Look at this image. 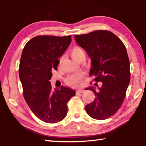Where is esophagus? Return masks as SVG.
<instances>
[{
	"label": "esophagus",
	"instance_id": "obj_1",
	"mask_svg": "<svg viewBox=\"0 0 146 146\" xmlns=\"http://www.w3.org/2000/svg\"><path fill=\"white\" fill-rule=\"evenodd\" d=\"M83 91H84V90H78L77 91H76V93H77V94L82 93Z\"/></svg>",
	"mask_w": 146,
	"mask_h": 146
}]
</instances>
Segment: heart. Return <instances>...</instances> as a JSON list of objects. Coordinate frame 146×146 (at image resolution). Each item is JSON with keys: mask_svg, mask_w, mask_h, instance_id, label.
Instances as JSON below:
<instances>
[{"mask_svg": "<svg viewBox=\"0 0 146 146\" xmlns=\"http://www.w3.org/2000/svg\"><path fill=\"white\" fill-rule=\"evenodd\" d=\"M70 55L71 57L76 62H78L82 59H85V53L83 49L79 46H75L72 48L70 51ZM64 57L62 56L58 60V66L60 67L62 64L63 62ZM84 78V73H79L73 74V75H70L66 78L65 82L68 85L73 86V87H76L80 85L82 82V79Z\"/></svg>", "mask_w": 146, "mask_h": 146, "instance_id": "obj_1", "label": "heart"}]
</instances>
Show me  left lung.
<instances>
[{
    "instance_id": "8db88e82",
    "label": "left lung",
    "mask_w": 146,
    "mask_h": 146,
    "mask_svg": "<svg viewBox=\"0 0 146 146\" xmlns=\"http://www.w3.org/2000/svg\"><path fill=\"white\" fill-rule=\"evenodd\" d=\"M75 39L91 58L90 75L95 76L96 82L95 86L86 89L95 95V100L86 106V111L95 119H106L121 107L130 82L126 48L118 36L106 30L75 35ZM97 82H102V86L96 88Z\"/></svg>"
}]
</instances>
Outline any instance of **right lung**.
Wrapping results in <instances>:
<instances>
[{"instance_id":"1","label":"right lung","mask_w":146,"mask_h":146,"mask_svg":"<svg viewBox=\"0 0 146 146\" xmlns=\"http://www.w3.org/2000/svg\"><path fill=\"white\" fill-rule=\"evenodd\" d=\"M71 42V35L36 36L26 43L22 53L19 73L24 99L36 117L47 123L62 120L68 102L75 95L65 86L53 90L49 81Z\"/></svg>"}]
</instances>
